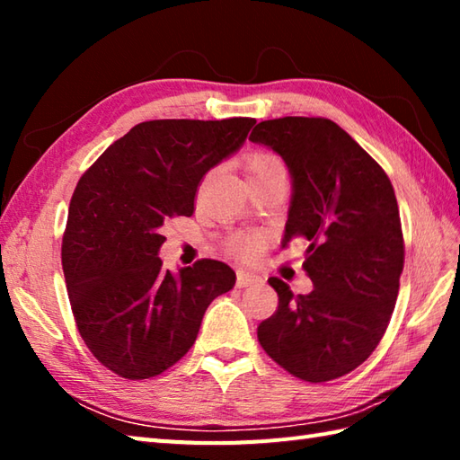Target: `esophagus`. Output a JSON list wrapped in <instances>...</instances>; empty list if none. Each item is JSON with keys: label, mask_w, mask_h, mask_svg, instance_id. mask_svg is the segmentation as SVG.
Returning <instances> with one entry per match:
<instances>
[{"label": "esophagus", "mask_w": 460, "mask_h": 460, "mask_svg": "<svg viewBox=\"0 0 460 460\" xmlns=\"http://www.w3.org/2000/svg\"><path fill=\"white\" fill-rule=\"evenodd\" d=\"M257 282H261V277L255 275V272H249V270H239L237 272V287L239 288L257 285Z\"/></svg>", "instance_id": "obj_1"}]
</instances>
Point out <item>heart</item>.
<instances>
[{
  "instance_id": "b5f03b06",
  "label": "heart",
  "mask_w": 460,
  "mask_h": 460,
  "mask_svg": "<svg viewBox=\"0 0 460 460\" xmlns=\"http://www.w3.org/2000/svg\"><path fill=\"white\" fill-rule=\"evenodd\" d=\"M280 168L282 164L277 155L267 152L251 154L245 162L247 178H255V175ZM262 245H265V237H262L261 233H239V235H233L227 241V251L239 259H252L257 257V252L262 249Z\"/></svg>"
}]
</instances>
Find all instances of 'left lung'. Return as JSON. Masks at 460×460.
I'll return each mask as SVG.
<instances>
[{"label": "left lung", "instance_id": "left-lung-1", "mask_svg": "<svg viewBox=\"0 0 460 460\" xmlns=\"http://www.w3.org/2000/svg\"><path fill=\"white\" fill-rule=\"evenodd\" d=\"M249 140L287 164L292 198L282 247L310 241L302 269L314 287L295 296L287 282L269 279L279 308L261 322V346L312 384L346 376L377 348L395 308L405 251L394 185L328 119L265 120Z\"/></svg>", "mask_w": 460, "mask_h": 460}]
</instances>
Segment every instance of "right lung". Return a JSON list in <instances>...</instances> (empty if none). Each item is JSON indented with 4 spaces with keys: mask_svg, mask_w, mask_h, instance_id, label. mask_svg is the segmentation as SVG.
Here are the masks:
<instances>
[{
    "mask_svg": "<svg viewBox=\"0 0 460 460\" xmlns=\"http://www.w3.org/2000/svg\"><path fill=\"white\" fill-rule=\"evenodd\" d=\"M255 122L136 124L76 183L61 251L66 292L84 344L116 376L148 379L172 367L213 298L235 287L221 261L165 270L160 229L175 215L191 217L203 175L245 144Z\"/></svg>",
    "mask_w": 460,
    "mask_h": 460,
    "instance_id": "add662e5",
    "label": "right lung"
}]
</instances>
